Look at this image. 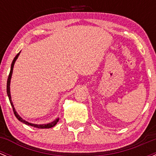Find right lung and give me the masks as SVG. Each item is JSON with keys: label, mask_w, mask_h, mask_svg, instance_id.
Listing matches in <instances>:
<instances>
[{"label": "right lung", "mask_w": 156, "mask_h": 156, "mask_svg": "<svg viewBox=\"0 0 156 156\" xmlns=\"http://www.w3.org/2000/svg\"><path fill=\"white\" fill-rule=\"evenodd\" d=\"M19 55H20V53H19L18 54H17L16 56H15V58H14L13 60H12V64H11L10 72V74H9L8 79H7V95H8L9 100H10V104H11V106H12V110H13L14 115H15V116H16V119H18L19 121H20V122H23V123L26 124V125H30V126H32V127H37V128H50V127H53V126H55V125H56V123H57L58 121H59V119H56V120L53 121V122H51V123L47 124V125H34V124L29 123V122H26V121L23 120V119H22V118L20 117V115H19L18 113H17V112H16V110H15V108H14L13 104H12V100H11V96H10V79H11V76H12V69H13V66H14V63H15L16 60V59H17V58H18Z\"/></svg>", "instance_id": "right-lung-1"}]
</instances>
